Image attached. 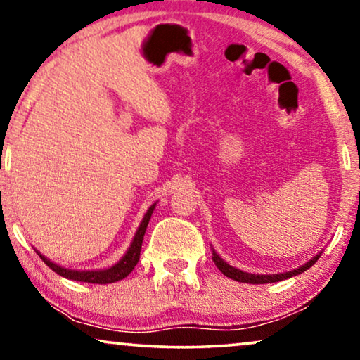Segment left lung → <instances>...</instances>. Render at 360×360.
<instances>
[{"label":"left lung","mask_w":360,"mask_h":360,"mask_svg":"<svg viewBox=\"0 0 360 360\" xmlns=\"http://www.w3.org/2000/svg\"><path fill=\"white\" fill-rule=\"evenodd\" d=\"M323 252H318L314 255L313 259H309L307 264H303L302 267L295 269V270H290V272H283V274H270V275H259V274H249V272H244V270L240 269H236L233 265H229L226 260H223L219 257V254L216 252L213 249V262L216 264V267H218L221 272H223L226 277L236 280V282H243V283H274V282H280V280H287L290 277H295V275H300L304 270H308L311 265L316 262V260L321 257Z\"/></svg>","instance_id":"left-lung-1"}]
</instances>
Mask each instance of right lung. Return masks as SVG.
<instances>
[{
    "mask_svg": "<svg viewBox=\"0 0 360 360\" xmlns=\"http://www.w3.org/2000/svg\"><path fill=\"white\" fill-rule=\"evenodd\" d=\"M155 205H150V208L147 210V213L144 214V218H142L139 228H137L134 238H132V243L129 245V249L126 250V254L122 255V257L117 260L115 265H111V267L108 269H98V270H75V269H67V267H62V265H58L56 262H52V260H49L47 257H44V255L36 250L39 254V257H41L44 262H46L49 267H51L53 272L60 275V277H65V278H70V280H77V282H88V283H115V282H120V280L126 278L127 275L132 272V269L136 267L137 262H139V255H141V248H142V240H144V234H146V229H147V224H149L150 221V216L154 213L155 210Z\"/></svg>",
    "mask_w": 360,
    "mask_h": 360,
    "instance_id": "right-lung-1",
    "label": "right lung"
}]
</instances>
